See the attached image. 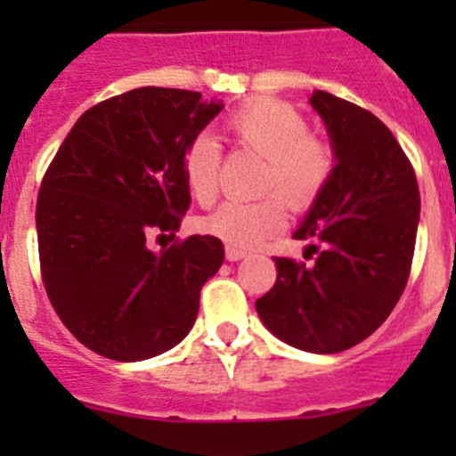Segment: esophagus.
Returning <instances> with one entry per match:
<instances>
[{
  "mask_svg": "<svg viewBox=\"0 0 456 456\" xmlns=\"http://www.w3.org/2000/svg\"><path fill=\"white\" fill-rule=\"evenodd\" d=\"M225 257H228L231 263H237V260H241V257H247V251H244V248L232 247V244H228V247H225Z\"/></svg>",
  "mask_w": 456,
  "mask_h": 456,
  "instance_id": "34e87169",
  "label": "esophagus"
}]
</instances>
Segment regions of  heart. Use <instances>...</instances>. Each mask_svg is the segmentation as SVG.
<instances>
[{
  "mask_svg": "<svg viewBox=\"0 0 456 456\" xmlns=\"http://www.w3.org/2000/svg\"><path fill=\"white\" fill-rule=\"evenodd\" d=\"M225 130L237 146L265 157L260 200H228L200 224L208 235L232 247H256L285 225V201L292 208H308L331 180V146L308 134V120L299 109L281 100H256L244 104L228 118ZM183 175L189 193L200 205H209L219 193V143L209 134H199L184 151Z\"/></svg>",
  "mask_w": 456,
  "mask_h": 456,
  "instance_id": "obj_1",
  "label": "heart"
}]
</instances>
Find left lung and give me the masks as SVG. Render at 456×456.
<instances>
[{
    "label": "left lung",
    "instance_id": "8db88e82",
    "mask_svg": "<svg viewBox=\"0 0 456 456\" xmlns=\"http://www.w3.org/2000/svg\"><path fill=\"white\" fill-rule=\"evenodd\" d=\"M336 157L331 180L294 231L315 263L276 257V285L256 301L257 317L289 347L338 354L372 336L404 292L420 191L393 132L374 114L313 91Z\"/></svg>",
    "mask_w": 456,
    "mask_h": 456
}]
</instances>
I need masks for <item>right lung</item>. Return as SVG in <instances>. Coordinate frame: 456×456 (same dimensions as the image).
I'll use <instances>...</instances> for the list:
<instances>
[{
	"label": "right lung",
	"mask_w": 456,
	"mask_h": 456,
	"mask_svg": "<svg viewBox=\"0 0 456 456\" xmlns=\"http://www.w3.org/2000/svg\"><path fill=\"white\" fill-rule=\"evenodd\" d=\"M221 109L196 91L134 88L84 111L52 159L36 205L40 272L56 315L91 352L134 363L191 331L224 244L191 235L151 251L146 237L178 232L191 203L184 151Z\"/></svg>",
	"instance_id": "1"
}]
</instances>
